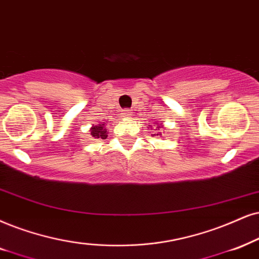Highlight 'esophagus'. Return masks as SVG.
Here are the masks:
<instances>
[{"mask_svg": "<svg viewBox=\"0 0 259 259\" xmlns=\"http://www.w3.org/2000/svg\"><path fill=\"white\" fill-rule=\"evenodd\" d=\"M123 116L125 117V118H132V116H133V111L130 110V109H125V110H123Z\"/></svg>", "mask_w": 259, "mask_h": 259, "instance_id": "esophagus-1", "label": "esophagus"}]
</instances>
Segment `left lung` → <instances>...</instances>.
<instances>
[{"mask_svg":"<svg viewBox=\"0 0 259 259\" xmlns=\"http://www.w3.org/2000/svg\"><path fill=\"white\" fill-rule=\"evenodd\" d=\"M158 130H160V129H159V127H158ZM156 135H159V134H156Z\"/></svg>","mask_w":259,"mask_h":259,"instance_id":"1","label":"left lung"}]
</instances>
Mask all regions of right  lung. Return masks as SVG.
Listing matches in <instances>:
<instances>
[{
    "instance_id": "add662e5",
    "label": "right lung",
    "mask_w": 259,
    "mask_h": 259,
    "mask_svg": "<svg viewBox=\"0 0 259 259\" xmlns=\"http://www.w3.org/2000/svg\"><path fill=\"white\" fill-rule=\"evenodd\" d=\"M91 135L94 137V139H106V129L104 126V124H99V125L93 126L91 129Z\"/></svg>"
}]
</instances>
